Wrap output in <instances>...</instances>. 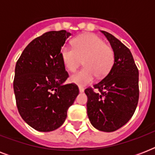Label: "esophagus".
<instances>
[{"mask_svg": "<svg viewBox=\"0 0 155 155\" xmlns=\"http://www.w3.org/2000/svg\"><path fill=\"white\" fill-rule=\"evenodd\" d=\"M79 91H80V92H84V87H79Z\"/></svg>", "mask_w": 155, "mask_h": 155, "instance_id": "1", "label": "esophagus"}]
</instances>
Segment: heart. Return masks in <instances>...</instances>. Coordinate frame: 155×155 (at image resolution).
Returning <instances> with one entry per match:
<instances>
[{
	"label": "heart",
	"mask_w": 155,
	"mask_h": 155,
	"mask_svg": "<svg viewBox=\"0 0 155 155\" xmlns=\"http://www.w3.org/2000/svg\"><path fill=\"white\" fill-rule=\"evenodd\" d=\"M73 47L63 46L60 55L65 68L74 72L82 63L84 68L73 74L70 81L85 86L95 77L103 78L108 75L114 62V52L102 38L95 34H84L73 40Z\"/></svg>",
	"instance_id": "obj_1"
}]
</instances>
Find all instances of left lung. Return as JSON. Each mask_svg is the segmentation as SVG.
Segmentation results:
<instances>
[{
  "instance_id": "1",
  "label": "left lung",
  "mask_w": 155,
  "mask_h": 155,
  "mask_svg": "<svg viewBox=\"0 0 155 155\" xmlns=\"http://www.w3.org/2000/svg\"><path fill=\"white\" fill-rule=\"evenodd\" d=\"M114 52L108 74L92 88L85 89L87 112L91 124L103 132L120 129L132 117L139 98L138 70L130 49L109 33L101 30Z\"/></svg>"
}]
</instances>
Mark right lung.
Segmentation results:
<instances>
[{
    "instance_id": "1",
    "label": "right lung",
    "mask_w": 155,
    "mask_h": 155,
    "mask_svg": "<svg viewBox=\"0 0 155 155\" xmlns=\"http://www.w3.org/2000/svg\"><path fill=\"white\" fill-rule=\"evenodd\" d=\"M71 33L49 31L36 38L18 58L13 90L21 117L33 129L50 132L63 125L68 109L79 94L68 78L61 48Z\"/></svg>"
}]
</instances>
